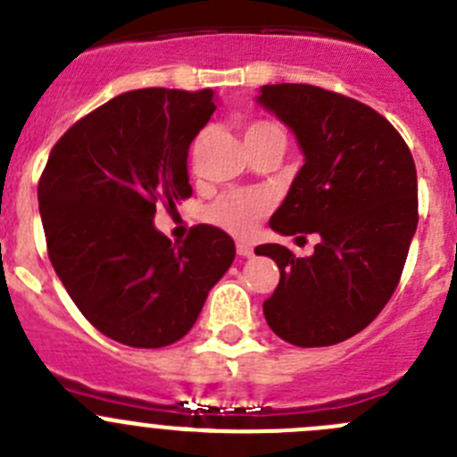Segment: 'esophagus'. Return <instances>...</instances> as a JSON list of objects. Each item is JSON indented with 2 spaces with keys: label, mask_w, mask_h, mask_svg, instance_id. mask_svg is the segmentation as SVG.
I'll return each mask as SVG.
<instances>
[{
  "label": "esophagus",
  "mask_w": 457,
  "mask_h": 457,
  "mask_svg": "<svg viewBox=\"0 0 457 457\" xmlns=\"http://www.w3.org/2000/svg\"><path fill=\"white\" fill-rule=\"evenodd\" d=\"M237 253H238V257H253V253H254L253 243L238 241V243H237Z\"/></svg>",
  "instance_id": "1"
}]
</instances>
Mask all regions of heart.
<instances>
[{"mask_svg": "<svg viewBox=\"0 0 457 457\" xmlns=\"http://www.w3.org/2000/svg\"><path fill=\"white\" fill-rule=\"evenodd\" d=\"M245 144L262 142V139H281L287 142V135L279 126L270 121H253L245 126ZM268 212V198L262 194H229L220 198L212 207V220L228 232L245 237L254 229L263 214Z\"/></svg>", "mask_w": 457, "mask_h": 457, "instance_id": "b5f03b06", "label": "heart"}]
</instances>
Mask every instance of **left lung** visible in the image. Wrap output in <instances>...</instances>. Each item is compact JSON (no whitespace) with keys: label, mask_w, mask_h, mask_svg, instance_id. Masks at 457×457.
Wrapping results in <instances>:
<instances>
[{"label":"left lung","mask_w":457,"mask_h":457,"mask_svg":"<svg viewBox=\"0 0 457 457\" xmlns=\"http://www.w3.org/2000/svg\"><path fill=\"white\" fill-rule=\"evenodd\" d=\"M257 105L291 128L304 164L270 228L318 234L311 257L279 243L254 253L279 268L266 322L297 347L343 343L395 293L417 229V170L402 135L368 105L315 85H263Z\"/></svg>","instance_id":"8db88e82"}]
</instances>
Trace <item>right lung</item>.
Masks as SVG:
<instances>
[{"label":"right lung","instance_id":"obj_1","mask_svg":"<svg viewBox=\"0 0 457 457\" xmlns=\"http://www.w3.org/2000/svg\"><path fill=\"white\" fill-rule=\"evenodd\" d=\"M214 110V89H132L74 123L46 160L37 203L51 266L80 313L128 347L180 340L237 254L212 225L170 243L153 223L157 204L191 195L189 146Z\"/></svg>","mask_w":457,"mask_h":457}]
</instances>
